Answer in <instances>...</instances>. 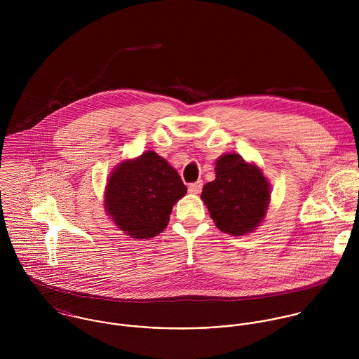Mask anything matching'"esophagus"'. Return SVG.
<instances>
[{"mask_svg":"<svg viewBox=\"0 0 359 359\" xmlns=\"http://www.w3.org/2000/svg\"><path fill=\"white\" fill-rule=\"evenodd\" d=\"M203 188V181H196L194 184H189V192L192 194H201Z\"/></svg>","mask_w":359,"mask_h":359,"instance_id":"esophagus-1","label":"esophagus"}]
</instances>
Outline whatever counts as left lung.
<instances>
[{"instance_id":"8db88e82","label":"left lung","mask_w":359,"mask_h":359,"mask_svg":"<svg viewBox=\"0 0 359 359\" xmlns=\"http://www.w3.org/2000/svg\"><path fill=\"white\" fill-rule=\"evenodd\" d=\"M202 199L217 228L239 236L262 221L269 185L261 170L239 154H222L215 163V180L205 184Z\"/></svg>"}]
</instances>
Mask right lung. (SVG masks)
<instances>
[{
  "label": "right lung",
  "mask_w": 359,
  "mask_h": 359,
  "mask_svg": "<svg viewBox=\"0 0 359 359\" xmlns=\"http://www.w3.org/2000/svg\"><path fill=\"white\" fill-rule=\"evenodd\" d=\"M187 194L178 172L154 151L121 163L110 175L106 211L135 239H149L168 224L172 205Z\"/></svg>",
  "instance_id": "1"
}]
</instances>
